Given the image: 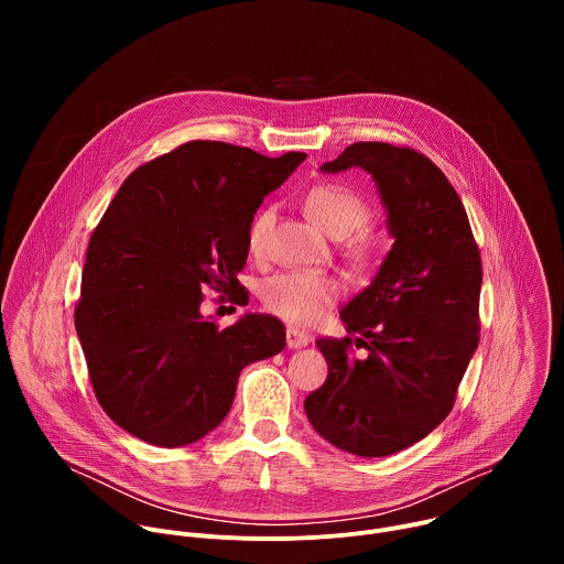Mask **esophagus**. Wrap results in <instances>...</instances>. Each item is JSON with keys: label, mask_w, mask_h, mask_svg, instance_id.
<instances>
[{"label": "esophagus", "mask_w": 564, "mask_h": 564, "mask_svg": "<svg viewBox=\"0 0 564 564\" xmlns=\"http://www.w3.org/2000/svg\"><path fill=\"white\" fill-rule=\"evenodd\" d=\"M285 344H288V348H303V346L310 344V337L305 333L296 330V328H288L285 330Z\"/></svg>", "instance_id": "esophagus-1"}]
</instances>
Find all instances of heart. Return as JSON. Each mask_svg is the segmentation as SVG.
Returning <instances> with one entry per match:
<instances>
[{
  "mask_svg": "<svg viewBox=\"0 0 564 564\" xmlns=\"http://www.w3.org/2000/svg\"><path fill=\"white\" fill-rule=\"evenodd\" d=\"M305 207L312 218L335 238H346L359 231L370 220L368 200L352 187L341 183H318L305 194ZM274 223V207L259 209L248 225V248L261 254L268 231ZM355 254H364L352 246ZM344 283L330 274L281 272L261 285L263 307L294 326H312L326 316L339 301Z\"/></svg>",
  "mask_w": 564,
  "mask_h": 564,
  "instance_id": "1",
  "label": "heart"
}]
</instances>
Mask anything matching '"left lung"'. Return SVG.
<instances>
[{"label":"left lung","mask_w":564,"mask_h":564,"mask_svg":"<svg viewBox=\"0 0 564 564\" xmlns=\"http://www.w3.org/2000/svg\"><path fill=\"white\" fill-rule=\"evenodd\" d=\"M350 167L377 181L394 246L341 310L348 333L361 337L316 339L328 377L303 406L337 448L383 457L424 440L455 404L479 344L481 259L457 192L429 155L355 142L321 170ZM352 345L369 355L355 358Z\"/></svg>","instance_id":"1"}]
</instances>
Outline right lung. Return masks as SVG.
Listing matches in <instances>:
<instances>
[{
    "instance_id": "add662e5",
    "label": "right lung",
    "mask_w": 564,
    "mask_h": 564,
    "mask_svg": "<svg viewBox=\"0 0 564 564\" xmlns=\"http://www.w3.org/2000/svg\"><path fill=\"white\" fill-rule=\"evenodd\" d=\"M305 158L192 140L140 165L96 225L75 330L105 413L153 446H185L231 409L248 364L283 350L276 316L248 314L218 328L200 316L205 290L243 305L236 274L248 225Z\"/></svg>"
}]
</instances>
